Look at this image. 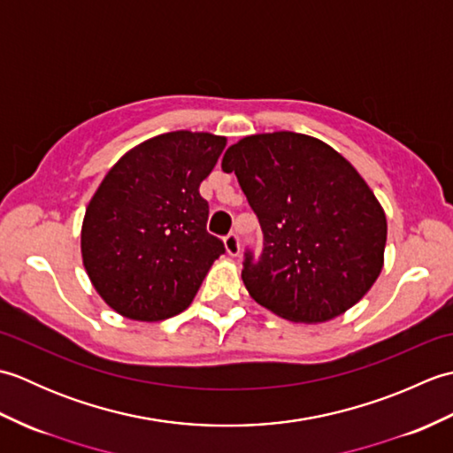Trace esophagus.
<instances>
[{"mask_svg": "<svg viewBox=\"0 0 453 453\" xmlns=\"http://www.w3.org/2000/svg\"><path fill=\"white\" fill-rule=\"evenodd\" d=\"M224 247H226L227 255L235 257L239 253V237L235 234H229L227 237H224Z\"/></svg>", "mask_w": 453, "mask_h": 453, "instance_id": "esophagus-1", "label": "esophagus"}]
</instances>
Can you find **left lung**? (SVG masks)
Listing matches in <instances>:
<instances>
[{
	"mask_svg": "<svg viewBox=\"0 0 453 453\" xmlns=\"http://www.w3.org/2000/svg\"><path fill=\"white\" fill-rule=\"evenodd\" d=\"M221 169L235 171L263 229V253H245L243 284L268 311L323 323L368 294L383 268L386 211L360 173L313 136L268 132L229 146Z\"/></svg>",
	"mask_w": 453,
	"mask_h": 453,
	"instance_id": "obj_1",
	"label": "left lung"
}]
</instances>
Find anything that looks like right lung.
I'll return each mask as SVG.
<instances>
[{
  "mask_svg": "<svg viewBox=\"0 0 453 453\" xmlns=\"http://www.w3.org/2000/svg\"><path fill=\"white\" fill-rule=\"evenodd\" d=\"M227 140L177 130L124 153L85 210L81 258L111 310L134 321H163L195 300L226 251L206 232L208 202L198 187Z\"/></svg>",
  "mask_w": 453,
  "mask_h": 453,
  "instance_id": "add662e5",
  "label": "right lung"
}]
</instances>
